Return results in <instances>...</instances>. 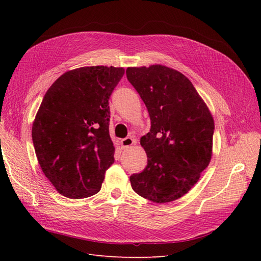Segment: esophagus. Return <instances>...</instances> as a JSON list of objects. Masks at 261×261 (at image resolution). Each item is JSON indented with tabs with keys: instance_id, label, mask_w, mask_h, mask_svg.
Here are the masks:
<instances>
[{
	"instance_id": "1",
	"label": "esophagus",
	"mask_w": 261,
	"mask_h": 261,
	"mask_svg": "<svg viewBox=\"0 0 261 261\" xmlns=\"http://www.w3.org/2000/svg\"><path fill=\"white\" fill-rule=\"evenodd\" d=\"M135 143H136V141L134 140L132 137H126V138L122 139V141H121L123 148H128V147L133 146Z\"/></svg>"
}]
</instances>
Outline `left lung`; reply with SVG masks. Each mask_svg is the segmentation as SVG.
I'll return each instance as SVG.
<instances>
[{
	"instance_id": "1",
	"label": "left lung",
	"mask_w": 261,
	"mask_h": 261,
	"mask_svg": "<svg viewBox=\"0 0 261 261\" xmlns=\"http://www.w3.org/2000/svg\"><path fill=\"white\" fill-rule=\"evenodd\" d=\"M128 82L147 107L151 128L140 138L146 169L129 177L134 191L156 203L174 201L199 180L212 155L215 121L192 82L155 64L128 67Z\"/></svg>"
}]
</instances>
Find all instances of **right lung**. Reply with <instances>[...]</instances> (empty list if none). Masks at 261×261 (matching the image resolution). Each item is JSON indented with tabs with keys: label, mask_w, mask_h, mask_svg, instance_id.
<instances>
[{
	"label": "right lung",
	"mask_w": 261,
	"mask_h": 261,
	"mask_svg": "<svg viewBox=\"0 0 261 261\" xmlns=\"http://www.w3.org/2000/svg\"><path fill=\"white\" fill-rule=\"evenodd\" d=\"M124 73L114 66L75 68L44 94L31 136L44 175L67 198L97 194L114 162L109 99Z\"/></svg>",
	"instance_id": "1"
}]
</instances>
